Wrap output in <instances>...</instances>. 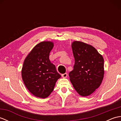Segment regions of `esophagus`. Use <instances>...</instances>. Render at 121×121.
I'll return each instance as SVG.
<instances>
[{
    "label": "esophagus",
    "mask_w": 121,
    "mask_h": 121,
    "mask_svg": "<svg viewBox=\"0 0 121 121\" xmlns=\"http://www.w3.org/2000/svg\"><path fill=\"white\" fill-rule=\"evenodd\" d=\"M61 76H62V77L63 78H67V76H68V74L66 73H64V74H62V75H61Z\"/></svg>",
    "instance_id": "1"
}]
</instances>
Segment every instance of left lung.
<instances>
[{"instance_id":"8db88e82","label":"left lung","mask_w":121,"mask_h":121,"mask_svg":"<svg viewBox=\"0 0 121 121\" xmlns=\"http://www.w3.org/2000/svg\"><path fill=\"white\" fill-rule=\"evenodd\" d=\"M75 64L69 73L73 86L79 95L89 96L101 85L104 75V60L93 46L75 41L72 43Z\"/></svg>"}]
</instances>
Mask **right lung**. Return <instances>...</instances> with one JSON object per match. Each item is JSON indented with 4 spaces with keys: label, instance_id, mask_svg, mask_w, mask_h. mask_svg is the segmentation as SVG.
<instances>
[{
    "label": "right lung",
    "instance_id": "add662e5",
    "mask_svg": "<svg viewBox=\"0 0 121 121\" xmlns=\"http://www.w3.org/2000/svg\"><path fill=\"white\" fill-rule=\"evenodd\" d=\"M53 47L52 42H40L33 48L24 61L22 79L29 91L37 97L46 98L49 96L61 76L49 60Z\"/></svg>",
    "mask_w": 121,
    "mask_h": 121
}]
</instances>
